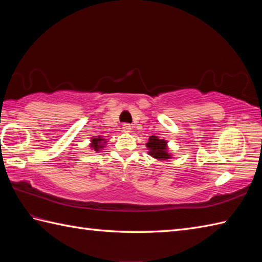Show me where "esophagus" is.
<instances>
[{
    "label": "esophagus",
    "mask_w": 262,
    "mask_h": 262,
    "mask_svg": "<svg viewBox=\"0 0 262 262\" xmlns=\"http://www.w3.org/2000/svg\"><path fill=\"white\" fill-rule=\"evenodd\" d=\"M132 130V126L130 124H122V132L125 133H129Z\"/></svg>",
    "instance_id": "obj_1"
}]
</instances>
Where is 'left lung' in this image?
Returning a JSON list of instances; mask_svg holds the SVG:
<instances>
[{
	"instance_id": "left-lung-1",
	"label": "left lung",
	"mask_w": 262,
	"mask_h": 262,
	"mask_svg": "<svg viewBox=\"0 0 262 262\" xmlns=\"http://www.w3.org/2000/svg\"><path fill=\"white\" fill-rule=\"evenodd\" d=\"M146 146L149 148V155L158 160L170 159V154L166 152V142L160 140L157 136H151L148 138Z\"/></svg>"
}]
</instances>
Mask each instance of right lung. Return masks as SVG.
Instances as JSON below:
<instances>
[{"label":"right lung","instance_id":"right-lung-1","mask_svg":"<svg viewBox=\"0 0 262 262\" xmlns=\"http://www.w3.org/2000/svg\"><path fill=\"white\" fill-rule=\"evenodd\" d=\"M102 142H103V140H102V138H100V137L93 138L92 144H91V147L94 149V151H99V149H101L103 147L102 146L103 145Z\"/></svg>","mask_w":262,"mask_h":262}]
</instances>
